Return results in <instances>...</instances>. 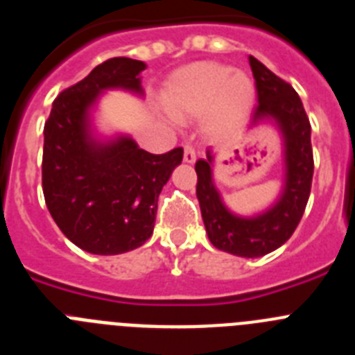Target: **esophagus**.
<instances>
[{"mask_svg": "<svg viewBox=\"0 0 355 355\" xmlns=\"http://www.w3.org/2000/svg\"><path fill=\"white\" fill-rule=\"evenodd\" d=\"M183 159H184V163H196L197 155H196V149H193L192 146H184Z\"/></svg>", "mask_w": 355, "mask_h": 355, "instance_id": "34e87169", "label": "esophagus"}]
</instances>
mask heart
<instances>
[{
	"label": "heart",
	"mask_w": 355,
	"mask_h": 355,
	"mask_svg": "<svg viewBox=\"0 0 355 355\" xmlns=\"http://www.w3.org/2000/svg\"><path fill=\"white\" fill-rule=\"evenodd\" d=\"M256 99L245 72L216 62H196L178 69L162 90V105L174 121L200 119L208 139L236 133L249 119Z\"/></svg>",
	"instance_id": "heart-1"
}]
</instances>
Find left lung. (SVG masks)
Here are the masks:
<instances>
[{"instance_id":"1","label":"left lung","mask_w":355,"mask_h":355,"mask_svg":"<svg viewBox=\"0 0 355 355\" xmlns=\"http://www.w3.org/2000/svg\"><path fill=\"white\" fill-rule=\"evenodd\" d=\"M256 80L258 103L252 124H272L283 139L284 183L277 200L265 211L252 216L233 213L222 200L213 181L215 155L206 150L205 159H197V199L206 233L216 249L241 256L259 258L279 249L293 234L306 209L313 181L311 124L299 94L290 83L275 76L254 56H249Z\"/></svg>"}]
</instances>
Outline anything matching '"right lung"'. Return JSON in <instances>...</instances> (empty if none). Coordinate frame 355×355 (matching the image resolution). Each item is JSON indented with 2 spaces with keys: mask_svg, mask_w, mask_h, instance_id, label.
I'll use <instances>...</instances> for the list:
<instances>
[{
  "mask_svg": "<svg viewBox=\"0 0 355 355\" xmlns=\"http://www.w3.org/2000/svg\"><path fill=\"white\" fill-rule=\"evenodd\" d=\"M133 58H110L53 101L44 126L42 190L62 233L99 256L130 252L153 234L158 197L183 159L175 147L165 155L140 149L130 135L99 139L92 110L106 90L144 96Z\"/></svg>",
  "mask_w": 355,
  "mask_h": 355,
  "instance_id": "right-lung-1",
  "label": "right lung"
}]
</instances>
